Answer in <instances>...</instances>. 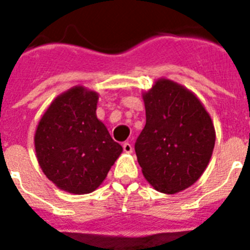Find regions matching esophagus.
Masks as SVG:
<instances>
[{
    "label": "esophagus",
    "instance_id": "obj_1",
    "mask_svg": "<svg viewBox=\"0 0 250 250\" xmlns=\"http://www.w3.org/2000/svg\"><path fill=\"white\" fill-rule=\"evenodd\" d=\"M123 149L126 154H130V152H132V145L130 144V143H125V144L123 145Z\"/></svg>",
    "mask_w": 250,
    "mask_h": 250
}]
</instances>
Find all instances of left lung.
I'll use <instances>...</instances> for the list:
<instances>
[{
	"mask_svg": "<svg viewBox=\"0 0 250 250\" xmlns=\"http://www.w3.org/2000/svg\"><path fill=\"white\" fill-rule=\"evenodd\" d=\"M146 124L135 143L145 179L155 190L175 194L207 169L215 144L210 115L184 86L160 79L143 94Z\"/></svg>",
	"mask_w": 250,
	"mask_h": 250,
	"instance_id": "obj_1",
	"label": "left lung"
}]
</instances>
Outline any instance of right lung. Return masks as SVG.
Returning a JSON list of instances; mask_svg holds the SVG:
<instances>
[{
	"instance_id": "right-lung-1",
	"label": "right lung",
	"mask_w": 250,
	"mask_h": 250,
	"mask_svg": "<svg viewBox=\"0 0 250 250\" xmlns=\"http://www.w3.org/2000/svg\"><path fill=\"white\" fill-rule=\"evenodd\" d=\"M99 95L75 86L57 96L37 125L35 150L48 180L72 194H89L123 152L96 116Z\"/></svg>"
}]
</instances>
